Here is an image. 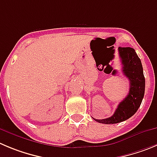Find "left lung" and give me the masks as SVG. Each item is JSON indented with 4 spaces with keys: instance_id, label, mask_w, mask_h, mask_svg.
I'll list each match as a JSON object with an SVG mask.
<instances>
[{
    "instance_id": "8db88e82",
    "label": "left lung",
    "mask_w": 157,
    "mask_h": 157,
    "mask_svg": "<svg viewBox=\"0 0 157 157\" xmlns=\"http://www.w3.org/2000/svg\"><path fill=\"white\" fill-rule=\"evenodd\" d=\"M118 53L122 72L129 80V91L119 103L112 116L105 119H94L103 124H116L128 119L140 108L145 93V77L142 63L134 49L119 47Z\"/></svg>"
}]
</instances>
